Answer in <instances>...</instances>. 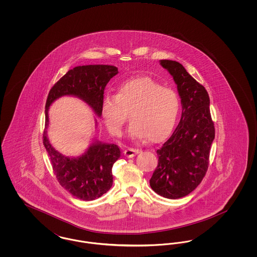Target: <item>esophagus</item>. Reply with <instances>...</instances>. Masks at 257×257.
Returning a JSON list of instances; mask_svg holds the SVG:
<instances>
[{"label":"esophagus","mask_w":257,"mask_h":257,"mask_svg":"<svg viewBox=\"0 0 257 257\" xmlns=\"http://www.w3.org/2000/svg\"><path fill=\"white\" fill-rule=\"evenodd\" d=\"M140 152H141L140 149H136V148H132V147H127L124 150V155L126 157H128V158H133L135 155H137Z\"/></svg>","instance_id":"obj_1"}]
</instances>
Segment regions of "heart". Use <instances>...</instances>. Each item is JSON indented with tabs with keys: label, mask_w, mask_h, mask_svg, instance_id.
I'll list each match as a JSON object with an SVG mask.
<instances>
[{
	"label": "heart",
	"mask_w": 257,
	"mask_h": 257,
	"mask_svg": "<svg viewBox=\"0 0 257 257\" xmlns=\"http://www.w3.org/2000/svg\"><path fill=\"white\" fill-rule=\"evenodd\" d=\"M179 110L177 93L150 77L123 82L116 95L106 96L102 102V115L111 134L121 133L130 112L133 121L129 135L136 140L148 138L150 142H159L171 133Z\"/></svg>",
	"instance_id": "heart-1"
}]
</instances>
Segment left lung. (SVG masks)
I'll list each match as a JSON object with an SVG mask.
<instances>
[{
  "label": "left lung",
  "instance_id": "8db88e82",
  "mask_svg": "<svg viewBox=\"0 0 257 257\" xmlns=\"http://www.w3.org/2000/svg\"><path fill=\"white\" fill-rule=\"evenodd\" d=\"M177 86L182 113L171 138L157 150L158 166L149 180L160 196L176 199L192 193L207 171L215 127L205 87L177 61L161 60Z\"/></svg>",
  "mask_w": 257,
  "mask_h": 257
}]
</instances>
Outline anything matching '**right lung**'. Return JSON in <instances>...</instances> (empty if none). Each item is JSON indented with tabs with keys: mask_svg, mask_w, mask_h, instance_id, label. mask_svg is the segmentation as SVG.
<instances>
[{
	"mask_svg": "<svg viewBox=\"0 0 257 257\" xmlns=\"http://www.w3.org/2000/svg\"><path fill=\"white\" fill-rule=\"evenodd\" d=\"M118 73L117 67L106 64L76 66L51 88L45 105V129L43 145L46 148L53 171L61 186L72 196L82 200H93L107 193L112 185L111 169L120 157L116 145L93 139L86 152L78 157H67L56 150L47 136L50 106L62 96L80 98L95 115H102L104 89L110 79ZM95 127L97 126L96 117Z\"/></svg>",
	"mask_w": 257,
	"mask_h": 257,
	"instance_id": "obj_1",
	"label": "right lung"
}]
</instances>
